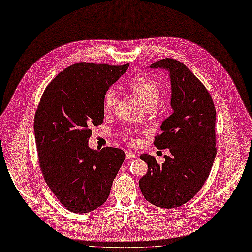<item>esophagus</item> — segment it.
<instances>
[{"label":"esophagus","instance_id":"34e87169","mask_svg":"<svg viewBox=\"0 0 252 252\" xmlns=\"http://www.w3.org/2000/svg\"><path fill=\"white\" fill-rule=\"evenodd\" d=\"M125 156H126V159H128V160L133 159V158H137L136 153H135V152H132V151H126V152H125Z\"/></svg>","mask_w":252,"mask_h":252}]
</instances>
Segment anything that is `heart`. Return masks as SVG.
Wrapping results in <instances>:
<instances>
[{"instance_id":"1","label":"heart","mask_w":252,"mask_h":252,"mask_svg":"<svg viewBox=\"0 0 252 252\" xmlns=\"http://www.w3.org/2000/svg\"><path fill=\"white\" fill-rule=\"evenodd\" d=\"M130 88L132 92L138 96V99L143 103L146 108L153 107L156 105L160 96V89L158 83L149 76H138L131 82ZM117 92L114 88L107 90L104 95V108L106 111H111L114 109L117 103ZM125 138L134 142L135 139L131 136V134L127 131L125 133Z\"/></svg>"}]
</instances>
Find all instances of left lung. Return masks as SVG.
<instances>
[{
	"label": "left lung",
	"instance_id": "obj_1",
	"mask_svg": "<svg viewBox=\"0 0 252 252\" xmlns=\"http://www.w3.org/2000/svg\"><path fill=\"white\" fill-rule=\"evenodd\" d=\"M150 67L164 68L169 74L173 113L162 122L153 143L168 148L170 154L162 164L141 154L148 170L139 187L149 203L171 209L195 197L210 175L217 151L216 109L208 90L184 63L164 59Z\"/></svg>",
	"mask_w": 252,
	"mask_h": 252
}]
</instances>
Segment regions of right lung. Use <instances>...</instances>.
<instances>
[{"label": "right lung", "instance_id": "add662e5", "mask_svg": "<svg viewBox=\"0 0 252 252\" xmlns=\"http://www.w3.org/2000/svg\"><path fill=\"white\" fill-rule=\"evenodd\" d=\"M124 65L79 63L46 87L34 117L38 160L54 196L73 213H89L108 199L125 159L122 149H91V126L104 120V95Z\"/></svg>", "mask_w": 252, "mask_h": 252}]
</instances>
